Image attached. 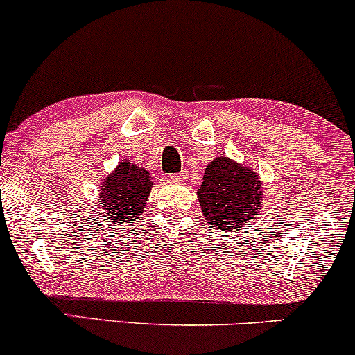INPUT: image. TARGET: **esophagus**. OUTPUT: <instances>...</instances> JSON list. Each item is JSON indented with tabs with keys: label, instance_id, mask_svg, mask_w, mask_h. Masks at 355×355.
<instances>
[{
	"label": "esophagus",
	"instance_id": "34e87169",
	"mask_svg": "<svg viewBox=\"0 0 355 355\" xmlns=\"http://www.w3.org/2000/svg\"><path fill=\"white\" fill-rule=\"evenodd\" d=\"M185 178H187V172H180V173H173V175H170V180H172V182H177V183L185 182Z\"/></svg>",
	"mask_w": 355,
	"mask_h": 355
}]
</instances>
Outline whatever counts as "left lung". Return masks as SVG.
Instances as JSON below:
<instances>
[{"instance_id": "1", "label": "left lung", "mask_w": 355, "mask_h": 355, "mask_svg": "<svg viewBox=\"0 0 355 355\" xmlns=\"http://www.w3.org/2000/svg\"><path fill=\"white\" fill-rule=\"evenodd\" d=\"M196 196L206 223L232 232L244 230L262 209L263 187L252 167L219 155L206 167Z\"/></svg>"}]
</instances>
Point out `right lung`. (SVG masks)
<instances>
[{
    "instance_id": "add662e5",
    "label": "right lung",
    "mask_w": 355,
    "mask_h": 355,
    "mask_svg": "<svg viewBox=\"0 0 355 355\" xmlns=\"http://www.w3.org/2000/svg\"><path fill=\"white\" fill-rule=\"evenodd\" d=\"M150 190L152 177L149 170L136 162L121 160L113 172L103 177L98 188L100 221L121 227L139 221L149 201Z\"/></svg>"
}]
</instances>
